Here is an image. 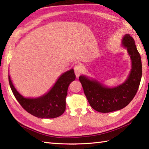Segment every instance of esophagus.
<instances>
[{"label": "esophagus", "mask_w": 149, "mask_h": 149, "mask_svg": "<svg viewBox=\"0 0 149 149\" xmlns=\"http://www.w3.org/2000/svg\"><path fill=\"white\" fill-rule=\"evenodd\" d=\"M74 70L75 75H76V77L77 78L79 77V75H81L82 74H83V67H82V66L81 65H77L74 67Z\"/></svg>", "instance_id": "obj_1"}]
</instances>
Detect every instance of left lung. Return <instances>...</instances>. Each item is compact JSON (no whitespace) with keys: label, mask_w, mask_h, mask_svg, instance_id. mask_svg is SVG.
<instances>
[{"label":"left lung","mask_w":149,"mask_h":149,"mask_svg":"<svg viewBox=\"0 0 149 149\" xmlns=\"http://www.w3.org/2000/svg\"><path fill=\"white\" fill-rule=\"evenodd\" d=\"M122 45L127 49L132 61L130 75L124 83L115 88H108L84 75L79 78L89 104L98 112L109 113L123 109L133 99L140 86L141 60L134 40L129 34H125Z\"/></svg>","instance_id":"obj_1"}]
</instances>
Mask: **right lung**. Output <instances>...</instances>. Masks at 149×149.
I'll use <instances>...</instances> for the list:
<instances>
[{
	"label": "right lung",
	"instance_id": "1",
	"mask_svg": "<svg viewBox=\"0 0 149 149\" xmlns=\"http://www.w3.org/2000/svg\"><path fill=\"white\" fill-rule=\"evenodd\" d=\"M75 78L74 70L71 69L59 77L54 86L47 94L31 99L22 96L15 89L9 75L8 76L12 92L19 104L27 112L40 118H57L65 112L68 88Z\"/></svg>",
	"mask_w": 149,
	"mask_h": 149
}]
</instances>
